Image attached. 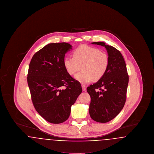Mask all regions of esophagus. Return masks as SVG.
<instances>
[{"label":"esophagus","instance_id":"esophagus-1","mask_svg":"<svg viewBox=\"0 0 154 154\" xmlns=\"http://www.w3.org/2000/svg\"><path fill=\"white\" fill-rule=\"evenodd\" d=\"M82 90H83L84 91H85L87 90V87H86V86L84 85H82Z\"/></svg>","mask_w":154,"mask_h":154}]
</instances>
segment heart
<instances>
[{"label":"heart","instance_id":"1","mask_svg":"<svg viewBox=\"0 0 154 154\" xmlns=\"http://www.w3.org/2000/svg\"><path fill=\"white\" fill-rule=\"evenodd\" d=\"M109 63L106 52L86 45L76 48L73 57L68 56L63 61L67 72L71 75L78 72L81 66L82 70L75 75V79L82 84L100 80L106 73Z\"/></svg>","mask_w":154,"mask_h":154}]
</instances>
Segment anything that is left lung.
<instances>
[{"label":"left lung","mask_w":154,"mask_h":154,"mask_svg":"<svg viewBox=\"0 0 154 154\" xmlns=\"http://www.w3.org/2000/svg\"><path fill=\"white\" fill-rule=\"evenodd\" d=\"M92 44L104 47L110 60L103 77L87 89L91 96V117L96 122L106 123L116 117L124 106L129 75L124 59L117 49L103 42Z\"/></svg>","instance_id":"obj_1"}]
</instances>
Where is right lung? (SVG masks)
<instances>
[{"label": "right lung", "instance_id": "obj_1", "mask_svg": "<svg viewBox=\"0 0 154 154\" xmlns=\"http://www.w3.org/2000/svg\"><path fill=\"white\" fill-rule=\"evenodd\" d=\"M72 47L66 43L47 44L30 62L27 81L32 102L37 112L52 124L68 119L82 92L80 82L67 72L63 64L65 54Z\"/></svg>", "mask_w": 154, "mask_h": 154}]
</instances>
